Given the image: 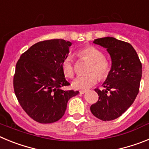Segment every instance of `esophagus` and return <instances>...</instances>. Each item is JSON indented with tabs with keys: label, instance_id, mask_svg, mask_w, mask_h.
I'll return each mask as SVG.
<instances>
[{
	"label": "esophagus",
	"instance_id": "1",
	"mask_svg": "<svg viewBox=\"0 0 149 149\" xmlns=\"http://www.w3.org/2000/svg\"><path fill=\"white\" fill-rule=\"evenodd\" d=\"M86 93V90H81L80 91V93L81 94H84V93Z\"/></svg>",
	"mask_w": 149,
	"mask_h": 149
}]
</instances>
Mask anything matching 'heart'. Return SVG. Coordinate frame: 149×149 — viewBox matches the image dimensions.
Instances as JSON below:
<instances>
[{"mask_svg": "<svg viewBox=\"0 0 149 149\" xmlns=\"http://www.w3.org/2000/svg\"><path fill=\"white\" fill-rule=\"evenodd\" d=\"M81 58L90 62L88 72L91 73L86 75L78 76L74 80L72 86L76 89H86L87 88L94 86L99 80V76L104 78L110 72V64L107 60L104 57V54L101 51L94 46H86L82 48L77 53ZM62 69L67 77H72L74 74V68L73 65V60L72 56H66L62 63ZM95 71L97 73L92 72ZM99 75L98 76L97 74Z\"/></svg>", "mask_w": 149, "mask_h": 149, "instance_id": "obj_1", "label": "heart"}]
</instances>
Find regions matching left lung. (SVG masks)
<instances>
[{"instance_id": "obj_1", "label": "left lung", "mask_w": 149, "mask_h": 149, "mask_svg": "<svg viewBox=\"0 0 149 149\" xmlns=\"http://www.w3.org/2000/svg\"><path fill=\"white\" fill-rule=\"evenodd\" d=\"M93 43L106 48L112 65L105 88L95 91L98 101L90 107L92 113L102 121H111L122 116L134 103L142 77V63L136 51L129 43L113 37L95 39Z\"/></svg>"}]
</instances>
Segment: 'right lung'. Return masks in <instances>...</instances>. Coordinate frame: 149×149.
<instances>
[{"instance_id":"1","label":"right lung","mask_w":149,"mask_h":149,"mask_svg":"<svg viewBox=\"0 0 149 149\" xmlns=\"http://www.w3.org/2000/svg\"><path fill=\"white\" fill-rule=\"evenodd\" d=\"M72 42L51 39L36 43L18 60L13 78L14 91L23 110L33 120L53 123L63 117L68 100L78 91L63 90L68 86L62 69Z\"/></svg>"}]
</instances>
